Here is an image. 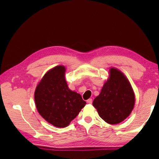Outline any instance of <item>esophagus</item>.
<instances>
[{
    "mask_svg": "<svg viewBox=\"0 0 159 159\" xmlns=\"http://www.w3.org/2000/svg\"><path fill=\"white\" fill-rule=\"evenodd\" d=\"M92 102H93L92 99H89L87 101V103H88V104H91V103H92Z\"/></svg>",
    "mask_w": 159,
    "mask_h": 159,
    "instance_id": "1",
    "label": "esophagus"
}]
</instances>
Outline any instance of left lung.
Instances as JSON below:
<instances>
[{
	"label": "left lung",
	"mask_w": 159,
	"mask_h": 159,
	"mask_svg": "<svg viewBox=\"0 0 159 159\" xmlns=\"http://www.w3.org/2000/svg\"><path fill=\"white\" fill-rule=\"evenodd\" d=\"M134 101V91L126 76L121 71L111 68L109 78L93 100V105L101 118L115 125L122 122L131 114Z\"/></svg>",
	"instance_id": "8db88e82"
}]
</instances>
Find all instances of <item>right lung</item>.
Returning <instances> with one entry per match:
<instances>
[{
	"mask_svg": "<svg viewBox=\"0 0 159 159\" xmlns=\"http://www.w3.org/2000/svg\"><path fill=\"white\" fill-rule=\"evenodd\" d=\"M65 72L64 66L50 70L38 84L34 93L38 113L46 121L60 128L68 126L86 104L80 94L69 89Z\"/></svg>",
	"mask_w": 159,
	"mask_h": 159,
	"instance_id": "obj_1",
	"label": "right lung"
}]
</instances>
